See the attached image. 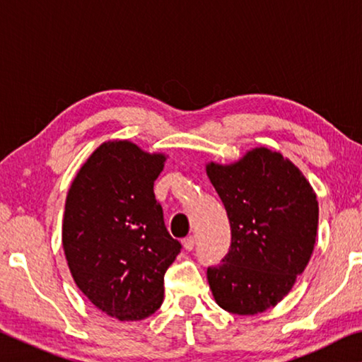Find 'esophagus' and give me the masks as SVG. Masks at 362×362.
I'll return each mask as SVG.
<instances>
[{
  "label": "esophagus",
  "mask_w": 362,
  "mask_h": 362,
  "mask_svg": "<svg viewBox=\"0 0 362 362\" xmlns=\"http://www.w3.org/2000/svg\"><path fill=\"white\" fill-rule=\"evenodd\" d=\"M182 243H183V247H185V250H193V247H194V236H187Z\"/></svg>",
  "instance_id": "esophagus-1"
}]
</instances>
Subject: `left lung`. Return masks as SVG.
<instances>
[{
    "label": "left lung",
    "instance_id": "1",
    "mask_svg": "<svg viewBox=\"0 0 362 362\" xmlns=\"http://www.w3.org/2000/svg\"><path fill=\"white\" fill-rule=\"evenodd\" d=\"M206 170L231 228L228 252L207 268L214 298L230 313H262L289 293L308 265L320 216L316 194L289 159L268 148Z\"/></svg>",
    "mask_w": 362,
    "mask_h": 362
}]
</instances>
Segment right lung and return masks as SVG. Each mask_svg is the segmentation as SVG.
I'll use <instances>...</instances> for the list:
<instances>
[{"label":"right lung","mask_w":362,"mask_h":362,"mask_svg":"<svg viewBox=\"0 0 362 362\" xmlns=\"http://www.w3.org/2000/svg\"><path fill=\"white\" fill-rule=\"evenodd\" d=\"M164 161L127 140L105 142L66 194L62 243L71 276L119 321L145 320L161 306L164 274L182 249L153 193Z\"/></svg>","instance_id":"1"}]
</instances>
